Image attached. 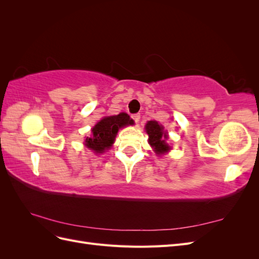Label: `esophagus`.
Returning a JSON list of instances; mask_svg holds the SVG:
<instances>
[{
  "mask_svg": "<svg viewBox=\"0 0 259 259\" xmlns=\"http://www.w3.org/2000/svg\"><path fill=\"white\" fill-rule=\"evenodd\" d=\"M132 119L135 121V123H138L140 120V114L139 113H135V114H132Z\"/></svg>",
  "mask_w": 259,
  "mask_h": 259,
  "instance_id": "esophagus-1",
  "label": "esophagus"
}]
</instances>
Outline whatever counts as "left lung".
Returning <instances> with one entry per match:
<instances>
[{
	"instance_id": "8db88e82",
	"label": "left lung",
	"mask_w": 259,
	"mask_h": 259,
	"mask_svg": "<svg viewBox=\"0 0 259 259\" xmlns=\"http://www.w3.org/2000/svg\"><path fill=\"white\" fill-rule=\"evenodd\" d=\"M146 132L149 135V144L151 145L156 153L162 154L169 150L170 148L165 142L167 134L163 130L162 125H160L156 121H149L146 124Z\"/></svg>"
}]
</instances>
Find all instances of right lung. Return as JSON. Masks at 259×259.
Returning <instances> with one entry per match:
<instances>
[{
  "label": "right lung",
  "instance_id": "right-lung-1",
  "mask_svg": "<svg viewBox=\"0 0 259 259\" xmlns=\"http://www.w3.org/2000/svg\"><path fill=\"white\" fill-rule=\"evenodd\" d=\"M133 123L134 122L130 119V115L123 112L117 115L106 116L93 127V137L86 138L85 145L96 153L104 152L112 146L119 128Z\"/></svg>",
  "mask_w": 259,
  "mask_h": 259
}]
</instances>
